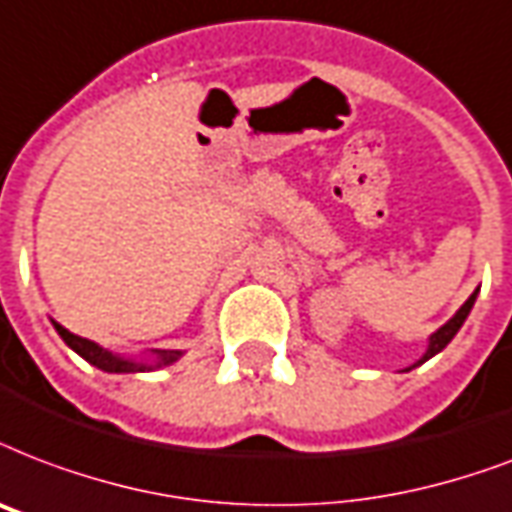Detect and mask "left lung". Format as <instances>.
<instances>
[{
	"label": "left lung",
	"instance_id": "1",
	"mask_svg": "<svg viewBox=\"0 0 512 512\" xmlns=\"http://www.w3.org/2000/svg\"><path fill=\"white\" fill-rule=\"evenodd\" d=\"M475 295H478V290H475L473 295H470V298L464 300V306L459 308V311H456L454 317L448 319L446 325H443V327H440V330H435V333L429 335L427 351H424V357H421V360L416 362V365H421V362H427L429 357H435L438 351L446 349L448 343H451V338H454V335L459 333V327L464 325V319H467V314H470V308L475 306ZM416 365H413V368H416ZM408 370H411V368H408Z\"/></svg>",
	"mask_w": 512,
	"mask_h": 512
}]
</instances>
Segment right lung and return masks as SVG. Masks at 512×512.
Here are the masks:
<instances>
[{"label":"right lung","instance_id":"1","mask_svg":"<svg viewBox=\"0 0 512 512\" xmlns=\"http://www.w3.org/2000/svg\"><path fill=\"white\" fill-rule=\"evenodd\" d=\"M53 327L58 330V335L64 338V343L72 351H77L83 360H88L91 365H96L104 373H144V370L152 368H161V365H171V362H177L182 357V351H155V362H136V360H126V357H117L112 351L101 349L99 343L88 341V338H80V335L69 333L66 327H61L58 322H53Z\"/></svg>","mask_w":512,"mask_h":512}]
</instances>
